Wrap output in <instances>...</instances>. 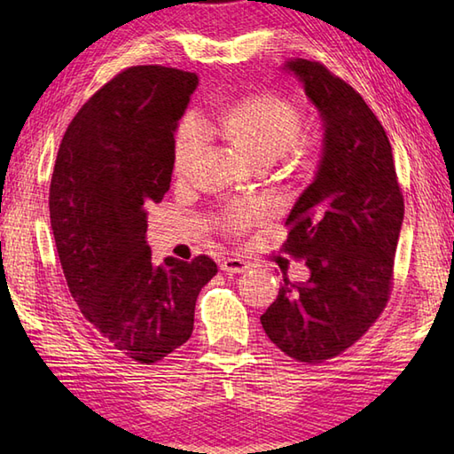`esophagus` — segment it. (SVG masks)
<instances>
[{
    "mask_svg": "<svg viewBox=\"0 0 454 454\" xmlns=\"http://www.w3.org/2000/svg\"><path fill=\"white\" fill-rule=\"evenodd\" d=\"M220 269L224 271L226 275H236V273H244L249 269V263L244 262V259L239 257H224L220 262Z\"/></svg>",
    "mask_w": 454,
    "mask_h": 454,
    "instance_id": "obj_1",
    "label": "esophagus"
}]
</instances>
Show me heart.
Instances as JSON below:
<instances>
[{"label": "heart", "instance_id": "heart-1", "mask_svg": "<svg viewBox=\"0 0 454 454\" xmlns=\"http://www.w3.org/2000/svg\"><path fill=\"white\" fill-rule=\"evenodd\" d=\"M218 132L230 144L255 163L267 166L277 158L286 163H302L310 156L314 138L302 130V113L291 99L275 93L244 95L218 114ZM202 142V129L197 119L179 122L173 137V173L185 176ZM267 218L262 202L242 200L224 208L216 224L230 234H242Z\"/></svg>", "mask_w": 454, "mask_h": 454}]
</instances>
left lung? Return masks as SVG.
Here are the masks:
<instances>
[{"mask_svg": "<svg viewBox=\"0 0 454 454\" xmlns=\"http://www.w3.org/2000/svg\"><path fill=\"white\" fill-rule=\"evenodd\" d=\"M285 70L320 111L324 153L285 222V254L304 259L310 278H283L262 325L285 355L316 364L359 341L387 308L403 195L387 132L361 95L320 62L296 58Z\"/></svg>", "mask_w": 454, "mask_h": 454, "instance_id": "left-lung-1", "label": "left lung"}]
</instances>
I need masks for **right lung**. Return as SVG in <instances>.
<instances>
[{
    "label": "right lung",
    "mask_w": 454,
    "mask_h": 454,
    "mask_svg": "<svg viewBox=\"0 0 454 454\" xmlns=\"http://www.w3.org/2000/svg\"><path fill=\"white\" fill-rule=\"evenodd\" d=\"M197 74L132 66L67 124L51 181V226L67 288L111 349L158 363L185 343L218 273L208 255L152 262L146 207L169 191L173 134Z\"/></svg>",
    "instance_id": "right-lung-1"
}]
</instances>
